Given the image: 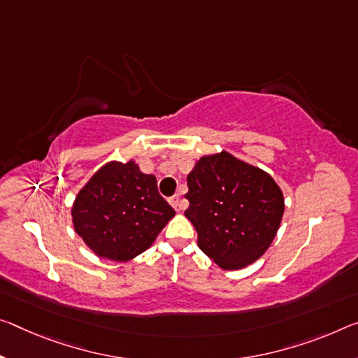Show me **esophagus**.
<instances>
[{"label":"esophagus","mask_w":358,"mask_h":358,"mask_svg":"<svg viewBox=\"0 0 358 358\" xmlns=\"http://www.w3.org/2000/svg\"><path fill=\"white\" fill-rule=\"evenodd\" d=\"M169 202H170V206H172L175 210H177V212H180V210L183 208V201H181L180 196H177V194L170 197Z\"/></svg>","instance_id":"obj_1"}]
</instances>
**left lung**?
Wrapping results in <instances>:
<instances>
[{
	"label": "left lung",
	"instance_id": "1",
	"mask_svg": "<svg viewBox=\"0 0 358 358\" xmlns=\"http://www.w3.org/2000/svg\"><path fill=\"white\" fill-rule=\"evenodd\" d=\"M185 197L197 245L223 269L245 268L263 257L285 208L271 175L226 151L201 157Z\"/></svg>",
	"mask_w": 358,
	"mask_h": 358
}]
</instances>
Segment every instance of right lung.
I'll list each match as a JSON object with an SVG mask.
<instances>
[{"label": "right lung", "mask_w": 358, "mask_h": 358, "mask_svg": "<svg viewBox=\"0 0 358 358\" xmlns=\"http://www.w3.org/2000/svg\"><path fill=\"white\" fill-rule=\"evenodd\" d=\"M78 236L101 258L127 261L143 253L175 210L159 194L155 175L134 161L110 162L79 191L71 210Z\"/></svg>", "instance_id": "1"}]
</instances>
